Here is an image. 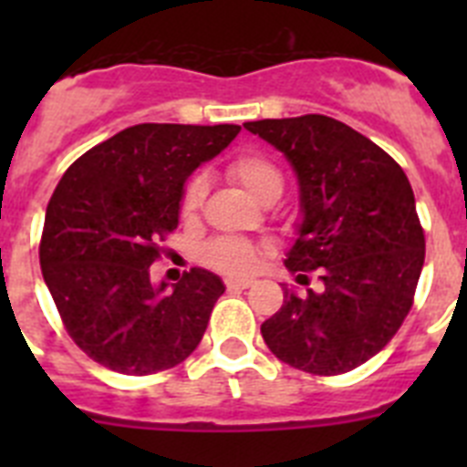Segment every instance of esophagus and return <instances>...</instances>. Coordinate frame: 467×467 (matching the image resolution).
<instances>
[{"mask_svg": "<svg viewBox=\"0 0 467 467\" xmlns=\"http://www.w3.org/2000/svg\"><path fill=\"white\" fill-rule=\"evenodd\" d=\"M224 283L229 290H247L253 285V278H226Z\"/></svg>", "mask_w": 467, "mask_h": 467, "instance_id": "34e87169", "label": "esophagus"}]
</instances>
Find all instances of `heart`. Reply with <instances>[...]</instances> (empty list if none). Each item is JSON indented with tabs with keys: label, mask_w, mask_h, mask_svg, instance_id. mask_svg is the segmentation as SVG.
<instances>
[{
	"label": "heart",
	"mask_w": 467,
	"mask_h": 467,
	"mask_svg": "<svg viewBox=\"0 0 467 467\" xmlns=\"http://www.w3.org/2000/svg\"><path fill=\"white\" fill-rule=\"evenodd\" d=\"M229 177L247 196H253L257 203H264L269 198H280L283 193V175L266 156L245 151L238 154L229 163ZM205 184L201 177L192 180L184 189L182 210L184 214L196 213L198 205L203 203ZM257 247L241 238H220L205 247V262L213 264L214 269L229 271V274H243L257 264Z\"/></svg>",
	"instance_id": "heart-1"
}]
</instances>
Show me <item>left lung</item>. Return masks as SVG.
I'll return each instance as SVG.
<instances>
[{"instance_id": "obj_1", "label": "left lung", "mask_w": 467, "mask_h": 467, "mask_svg": "<svg viewBox=\"0 0 467 467\" xmlns=\"http://www.w3.org/2000/svg\"><path fill=\"white\" fill-rule=\"evenodd\" d=\"M245 128L290 161L299 222L285 266L320 269L323 290L285 292L262 337L278 360L334 377L393 339L414 299L426 241L411 184L381 147L323 114L264 119Z\"/></svg>"}]
</instances>
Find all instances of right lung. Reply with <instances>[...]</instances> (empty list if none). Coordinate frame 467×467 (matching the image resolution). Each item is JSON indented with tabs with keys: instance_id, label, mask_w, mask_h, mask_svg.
<instances>
[{
	"instance_id": "obj_1",
	"label": "right lung",
	"mask_w": 467,
	"mask_h": 467,
	"mask_svg": "<svg viewBox=\"0 0 467 467\" xmlns=\"http://www.w3.org/2000/svg\"><path fill=\"white\" fill-rule=\"evenodd\" d=\"M241 126L140 123L86 151L47 208L39 262L74 344L111 372H163L203 339L224 283L193 266L151 283L156 241L180 224L184 184Z\"/></svg>"
}]
</instances>
